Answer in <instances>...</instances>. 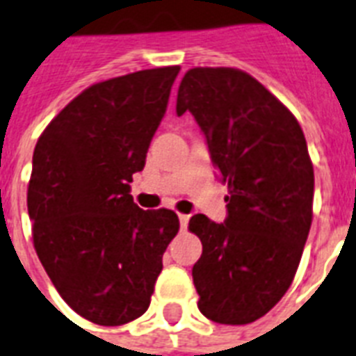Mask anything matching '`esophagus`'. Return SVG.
I'll use <instances>...</instances> for the list:
<instances>
[{
  "label": "esophagus",
  "instance_id": "obj_1",
  "mask_svg": "<svg viewBox=\"0 0 356 356\" xmlns=\"http://www.w3.org/2000/svg\"><path fill=\"white\" fill-rule=\"evenodd\" d=\"M188 220H190L188 214H179V222H181V227H183V229H186V226H188Z\"/></svg>",
  "mask_w": 356,
  "mask_h": 356
}]
</instances>
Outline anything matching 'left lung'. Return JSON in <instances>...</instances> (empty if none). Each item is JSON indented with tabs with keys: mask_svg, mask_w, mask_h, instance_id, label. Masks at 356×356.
<instances>
[{
	"mask_svg": "<svg viewBox=\"0 0 356 356\" xmlns=\"http://www.w3.org/2000/svg\"><path fill=\"white\" fill-rule=\"evenodd\" d=\"M190 112L227 184L222 224L194 214L203 244L192 267L203 316L222 325L263 317L291 286L312 226L314 166L300 124L238 69L196 67L181 80L177 115Z\"/></svg>",
	"mask_w": 356,
	"mask_h": 356,
	"instance_id": "1",
	"label": "left lung"
}]
</instances>
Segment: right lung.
Wrapping results in <instances>:
<instances>
[{"label": "right lung", "mask_w": 356, "mask_h": 356, "mask_svg": "<svg viewBox=\"0 0 356 356\" xmlns=\"http://www.w3.org/2000/svg\"><path fill=\"white\" fill-rule=\"evenodd\" d=\"M177 74L160 67L95 83L35 145L27 188L35 250L65 302L97 325L145 314L179 232L173 211H143L130 196Z\"/></svg>", "instance_id": "right-lung-1"}]
</instances>
